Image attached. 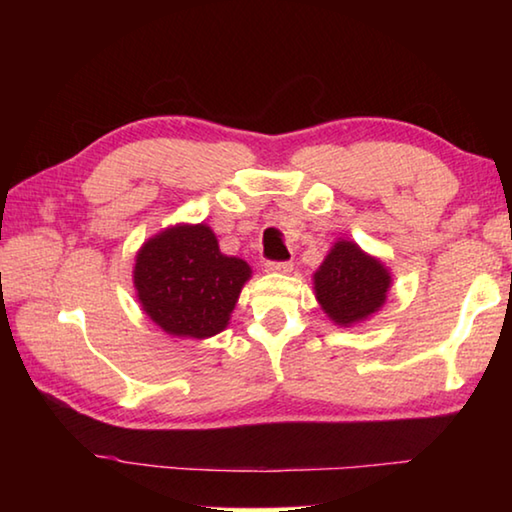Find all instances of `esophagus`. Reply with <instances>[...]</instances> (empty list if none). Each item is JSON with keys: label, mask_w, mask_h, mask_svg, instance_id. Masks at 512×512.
Wrapping results in <instances>:
<instances>
[{"label": "esophagus", "mask_w": 512, "mask_h": 512, "mask_svg": "<svg viewBox=\"0 0 512 512\" xmlns=\"http://www.w3.org/2000/svg\"><path fill=\"white\" fill-rule=\"evenodd\" d=\"M266 271L268 273H291L293 264L291 262H268Z\"/></svg>", "instance_id": "esophagus-1"}]
</instances>
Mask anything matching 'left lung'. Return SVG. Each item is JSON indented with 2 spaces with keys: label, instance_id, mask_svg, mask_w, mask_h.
Wrapping results in <instances>:
<instances>
[{
  "label": "left lung",
  "instance_id": "left-lung-1",
  "mask_svg": "<svg viewBox=\"0 0 512 512\" xmlns=\"http://www.w3.org/2000/svg\"><path fill=\"white\" fill-rule=\"evenodd\" d=\"M314 293L325 316L339 327L366 323L386 305L393 275L379 257L350 239L329 248L314 275Z\"/></svg>",
  "mask_w": 512,
  "mask_h": 512
}]
</instances>
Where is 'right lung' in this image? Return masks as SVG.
I'll list each match as a JSON object with an SVG mask.
<instances>
[{
  "label": "right lung",
  "instance_id": "obj_1",
  "mask_svg": "<svg viewBox=\"0 0 512 512\" xmlns=\"http://www.w3.org/2000/svg\"><path fill=\"white\" fill-rule=\"evenodd\" d=\"M250 277L253 268L223 255L207 223L160 230L140 246L133 266L142 311L176 339L203 341L223 332Z\"/></svg>",
  "mask_w": 512,
  "mask_h": 512
}]
</instances>
